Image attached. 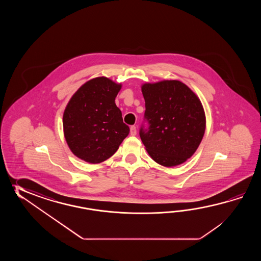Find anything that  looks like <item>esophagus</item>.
Wrapping results in <instances>:
<instances>
[{"instance_id": "esophagus-1", "label": "esophagus", "mask_w": 261, "mask_h": 261, "mask_svg": "<svg viewBox=\"0 0 261 261\" xmlns=\"http://www.w3.org/2000/svg\"><path fill=\"white\" fill-rule=\"evenodd\" d=\"M129 133H130V135H136V133H137V130H136V127L135 126H132L130 127V129H129Z\"/></svg>"}]
</instances>
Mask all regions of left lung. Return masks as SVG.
<instances>
[{
  "instance_id": "left-lung-1",
  "label": "left lung",
  "mask_w": 261,
  "mask_h": 261,
  "mask_svg": "<svg viewBox=\"0 0 261 261\" xmlns=\"http://www.w3.org/2000/svg\"><path fill=\"white\" fill-rule=\"evenodd\" d=\"M144 118L148 129H140L145 149L162 166H177L191 158L205 132L206 118L200 99L178 80L142 86Z\"/></svg>"
}]
</instances>
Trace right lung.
Segmentation results:
<instances>
[{
  "instance_id": "obj_1",
  "label": "right lung",
  "mask_w": 261,
  "mask_h": 261,
  "mask_svg": "<svg viewBox=\"0 0 261 261\" xmlns=\"http://www.w3.org/2000/svg\"><path fill=\"white\" fill-rule=\"evenodd\" d=\"M121 84L100 76L82 85L63 113V133L72 154L97 164L114 155L129 128L115 99Z\"/></svg>"
}]
</instances>
